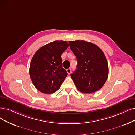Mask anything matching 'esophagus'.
Returning a JSON list of instances; mask_svg holds the SVG:
<instances>
[{
	"mask_svg": "<svg viewBox=\"0 0 135 135\" xmlns=\"http://www.w3.org/2000/svg\"><path fill=\"white\" fill-rule=\"evenodd\" d=\"M66 71H67V73H68V74H71V69H68L66 70Z\"/></svg>",
	"mask_w": 135,
	"mask_h": 135,
	"instance_id": "obj_1",
	"label": "esophagus"
}]
</instances>
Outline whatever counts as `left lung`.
<instances>
[{
  "label": "left lung",
  "instance_id": "8db88e82",
  "mask_svg": "<svg viewBox=\"0 0 135 135\" xmlns=\"http://www.w3.org/2000/svg\"><path fill=\"white\" fill-rule=\"evenodd\" d=\"M69 43L78 61L76 70L70 75L78 90L84 93L99 90L109 75L108 63L103 51L93 43L84 40Z\"/></svg>",
  "mask_w": 135,
  "mask_h": 135
}]
</instances>
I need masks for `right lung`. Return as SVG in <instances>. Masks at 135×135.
Segmentation results:
<instances>
[{"mask_svg": "<svg viewBox=\"0 0 135 135\" xmlns=\"http://www.w3.org/2000/svg\"><path fill=\"white\" fill-rule=\"evenodd\" d=\"M68 42L56 40L40 47L30 62L29 74L35 87L40 92L50 94L60 88L68 75L62 66L61 55Z\"/></svg>", "mask_w": 135, "mask_h": 135, "instance_id": "right-lung-1", "label": "right lung"}]
</instances>
